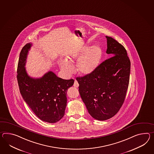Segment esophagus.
<instances>
[{"label":"esophagus","mask_w":154,"mask_h":154,"mask_svg":"<svg viewBox=\"0 0 154 154\" xmlns=\"http://www.w3.org/2000/svg\"><path fill=\"white\" fill-rule=\"evenodd\" d=\"M73 86H74V87H79V84L78 82H77V81H76V80L75 81V82H74V85H73Z\"/></svg>","instance_id":"34e87169"}]
</instances>
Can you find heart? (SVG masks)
<instances>
[{
    "instance_id": "obj_1",
    "label": "heart",
    "mask_w": 154,
    "mask_h": 154,
    "mask_svg": "<svg viewBox=\"0 0 154 154\" xmlns=\"http://www.w3.org/2000/svg\"><path fill=\"white\" fill-rule=\"evenodd\" d=\"M102 56L101 47L98 45L84 46L75 52L71 53L67 60H60V69L66 75H69L74 71L72 65L75 61L77 71L83 75H88L97 67Z\"/></svg>"
}]
</instances>
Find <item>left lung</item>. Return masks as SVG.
<instances>
[{
  "instance_id": "obj_1",
  "label": "left lung",
  "mask_w": 154,
  "mask_h": 154,
  "mask_svg": "<svg viewBox=\"0 0 154 154\" xmlns=\"http://www.w3.org/2000/svg\"><path fill=\"white\" fill-rule=\"evenodd\" d=\"M107 39L109 59L92 73L76 79L88 112L96 120L105 121L119 112L128 90L131 63L126 50L113 38Z\"/></svg>"
}]
</instances>
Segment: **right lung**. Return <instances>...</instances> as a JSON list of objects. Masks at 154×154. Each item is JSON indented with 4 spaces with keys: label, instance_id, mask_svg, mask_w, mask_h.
Returning <instances> with one entry per match:
<instances>
[{
    "label": "right lung",
    "instance_id": "add662e5",
    "mask_svg": "<svg viewBox=\"0 0 154 154\" xmlns=\"http://www.w3.org/2000/svg\"><path fill=\"white\" fill-rule=\"evenodd\" d=\"M32 43L23 47L17 68L19 90L24 101L42 121L55 123L64 116L67 106V92L74 80L63 79L52 71L39 78L28 75L25 67Z\"/></svg>",
    "mask_w": 154,
    "mask_h": 154
}]
</instances>
